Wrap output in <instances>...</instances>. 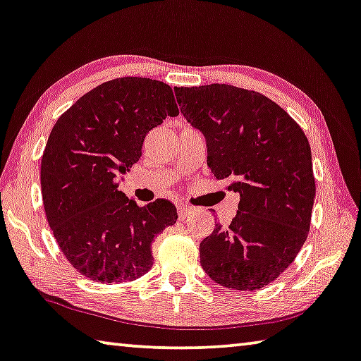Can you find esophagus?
<instances>
[{
  "label": "esophagus",
  "mask_w": 361,
  "mask_h": 361,
  "mask_svg": "<svg viewBox=\"0 0 361 361\" xmlns=\"http://www.w3.org/2000/svg\"><path fill=\"white\" fill-rule=\"evenodd\" d=\"M177 213H179V218L180 219H185L190 216L193 212L190 207H185V204H177Z\"/></svg>",
  "instance_id": "1"
}]
</instances>
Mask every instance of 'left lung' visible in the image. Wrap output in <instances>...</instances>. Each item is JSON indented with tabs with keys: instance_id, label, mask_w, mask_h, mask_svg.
<instances>
[{
	"instance_id": "8db88e82",
	"label": "left lung",
	"mask_w": 361,
	"mask_h": 361,
	"mask_svg": "<svg viewBox=\"0 0 361 361\" xmlns=\"http://www.w3.org/2000/svg\"><path fill=\"white\" fill-rule=\"evenodd\" d=\"M174 92L180 113L204 135L212 173L240 195L232 223L216 224L200 243L202 268L227 289H263L307 240L316 193L308 138L258 92L226 84Z\"/></svg>"
}]
</instances>
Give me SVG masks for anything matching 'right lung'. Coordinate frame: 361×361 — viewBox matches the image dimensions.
Segmentation results:
<instances>
[{
	"label": "right lung",
	"instance_id": "1",
	"mask_svg": "<svg viewBox=\"0 0 361 361\" xmlns=\"http://www.w3.org/2000/svg\"><path fill=\"white\" fill-rule=\"evenodd\" d=\"M173 88L145 77L98 85L59 116L42 157V197L61 252L82 276L119 284L153 266V238L176 224L158 198L145 207L118 190L119 176L142 157L147 134L174 118Z\"/></svg>",
	"mask_w": 361,
	"mask_h": 361
}]
</instances>
